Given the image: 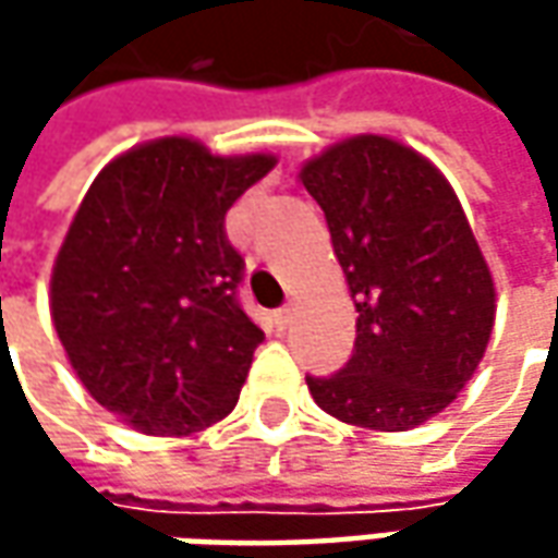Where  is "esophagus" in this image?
<instances>
[{
    "label": "esophagus",
    "instance_id": "34e87169",
    "mask_svg": "<svg viewBox=\"0 0 558 558\" xmlns=\"http://www.w3.org/2000/svg\"><path fill=\"white\" fill-rule=\"evenodd\" d=\"M272 323H276V329H286V326H289V323H291V307H289V304L272 313Z\"/></svg>",
    "mask_w": 558,
    "mask_h": 558
}]
</instances>
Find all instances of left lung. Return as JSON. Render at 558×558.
<instances>
[{
  "instance_id": "8db88e82",
  "label": "left lung",
  "mask_w": 558,
  "mask_h": 558,
  "mask_svg": "<svg viewBox=\"0 0 558 558\" xmlns=\"http://www.w3.org/2000/svg\"><path fill=\"white\" fill-rule=\"evenodd\" d=\"M356 307L351 360L307 375L341 422L403 432L440 413L482 363L494 279L450 183L385 136L332 145L301 170Z\"/></svg>"
}]
</instances>
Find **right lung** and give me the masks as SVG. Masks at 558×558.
<instances>
[{"mask_svg":"<svg viewBox=\"0 0 558 558\" xmlns=\"http://www.w3.org/2000/svg\"><path fill=\"white\" fill-rule=\"evenodd\" d=\"M272 163L148 142L98 173L68 229L54 332L86 391L145 435L202 432L239 400L264 332L239 304L226 210Z\"/></svg>","mask_w":558,"mask_h":558,"instance_id":"obj_1","label":"right lung"}]
</instances>
